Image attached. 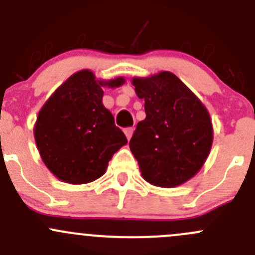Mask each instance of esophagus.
Wrapping results in <instances>:
<instances>
[{
	"label": "esophagus",
	"instance_id": "34e87169",
	"mask_svg": "<svg viewBox=\"0 0 255 255\" xmlns=\"http://www.w3.org/2000/svg\"><path fill=\"white\" fill-rule=\"evenodd\" d=\"M133 128H130V127H128V128H126L125 129V133H126V137H127V139L129 140L130 139V137H132V134H133Z\"/></svg>",
	"mask_w": 255,
	"mask_h": 255
}]
</instances>
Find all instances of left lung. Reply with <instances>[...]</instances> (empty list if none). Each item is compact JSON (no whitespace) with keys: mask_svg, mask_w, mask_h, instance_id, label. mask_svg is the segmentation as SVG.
Listing matches in <instances>:
<instances>
[{"mask_svg":"<svg viewBox=\"0 0 255 255\" xmlns=\"http://www.w3.org/2000/svg\"><path fill=\"white\" fill-rule=\"evenodd\" d=\"M145 118L129 142L142 177L154 186H180L204 166L213 142L210 113L201 100L170 71L134 76Z\"/></svg>","mask_w":255,"mask_h":255,"instance_id":"8db88e82","label":"left lung"}]
</instances>
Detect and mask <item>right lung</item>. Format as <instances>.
<instances>
[{
  "instance_id": "right-lung-1",
  "label": "right lung",
  "mask_w": 255,
  "mask_h": 255,
  "mask_svg": "<svg viewBox=\"0 0 255 255\" xmlns=\"http://www.w3.org/2000/svg\"><path fill=\"white\" fill-rule=\"evenodd\" d=\"M123 76L97 79L89 69L73 74L45 101L37 116L34 139L54 176L89 184L106 173L112 155L127 144L125 133L102 104V87L122 86Z\"/></svg>"
}]
</instances>
